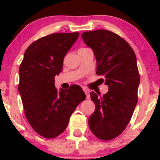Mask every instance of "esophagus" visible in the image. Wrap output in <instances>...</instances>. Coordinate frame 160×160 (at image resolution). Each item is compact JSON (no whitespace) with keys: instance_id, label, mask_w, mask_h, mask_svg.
Returning <instances> with one entry per match:
<instances>
[{"instance_id":"1","label":"esophagus","mask_w":160,"mask_h":160,"mask_svg":"<svg viewBox=\"0 0 160 160\" xmlns=\"http://www.w3.org/2000/svg\"><path fill=\"white\" fill-rule=\"evenodd\" d=\"M83 90L85 92V93L86 94V99H90V90H88V88H83Z\"/></svg>"}]
</instances>
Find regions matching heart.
<instances>
[{
  "label": "heart",
  "mask_w": 160,
  "mask_h": 160,
  "mask_svg": "<svg viewBox=\"0 0 160 160\" xmlns=\"http://www.w3.org/2000/svg\"><path fill=\"white\" fill-rule=\"evenodd\" d=\"M80 49H82V48H80Z\"/></svg>",
  "instance_id": "b5f03b06"
}]
</instances>
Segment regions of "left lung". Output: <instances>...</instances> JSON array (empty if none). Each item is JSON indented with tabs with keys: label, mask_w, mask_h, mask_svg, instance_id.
Listing matches in <instances>:
<instances>
[{
	"label": "left lung",
	"mask_w": 160,
	"mask_h": 160,
	"mask_svg": "<svg viewBox=\"0 0 160 160\" xmlns=\"http://www.w3.org/2000/svg\"><path fill=\"white\" fill-rule=\"evenodd\" d=\"M84 42L92 48L97 59L96 74L105 78L109 91L103 97L90 95L95 111L89 127L100 140H111L122 133L131 121L138 102L140 75L136 56L119 35L107 29L85 32Z\"/></svg>",
	"instance_id": "1"
}]
</instances>
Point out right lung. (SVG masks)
<instances>
[{
	"label": "right lung",
	"mask_w": 160,
	"mask_h": 160,
	"mask_svg": "<svg viewBox=\"0 0 160 160\" xmlns=\"http://www.w3.org/2000/svg\"><path fill=\"white\" fill-rule=\"evenodd\" d=\"M79 33H54L34 42L27 48L20 66V94L25 115L32 128L45 138L58 136L70 116L85 99L77 85L58 92L54 78L63 69L65 56Z\"/></svg>",
	"instance_id": "1"
}]
</instances>
